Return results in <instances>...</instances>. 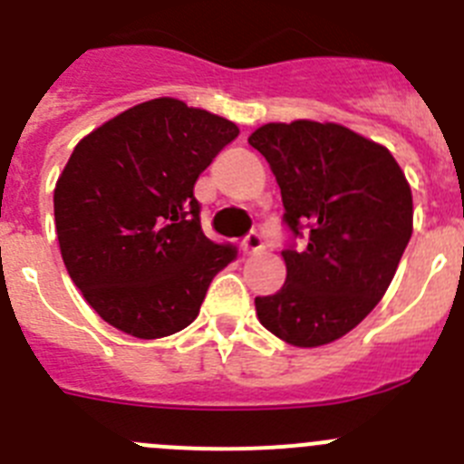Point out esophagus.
<instances>
[{
  "label": "esophagus",
  "mask_w": 464,
  "mask_h": 464,
  "mask_svg": "<svg viewBox=\"0 0 464 464\" xmlns=\"http://www.w3.org/2000/svg\"><path fill=\"white\" fill-rule=\"evenodd\" d=\"M240 246H242V254H245V256H252V254H258L266 249V242H263V237L258 236L256 231H252L249 236L245 237V240H242Z\"/></svg>",
  "instance_id": "obj_1"
}]
</instances>
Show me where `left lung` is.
I'll return each instance as SVG.
<instances>
[{
	"label": "left lung",
	"instance_id": "8db88e82",
	"mask_svg": "<svg viewBox=\"0 0 464 464\" xmlns=\"http://www.w3.org/2000/svg\"><path fill=\"white\" fill-rule=\"evenodd\" d=\"M249 144L279 183L285 227L306 240L281 252L285 284L256 297L258 320L297 348L332 343L387 293L412 236V189L384 146L339 123H266Z\"/></svg>",
	"mask_w": 464,
	"mask_h": 464
}]
</instances>
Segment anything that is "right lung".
I'll use <instances>...</instances> for the list:
<instances>
[{
	"label": "right lung",
	"mask_w": 464,
	"mask_h": 464,
	"mask_svg": "<svg viewBox=\"0 0 464 464\" xmlns=\"http://www.w3.org/2000/svg\"><path fill=\"white\" fill-rule=\"evenodd\" d=\"M237 134L222 116L155 98L75 146L54 188L56 236L72 284L111 327L162 339L198 315L237 252L203 236L194 183Z\"/></svg>",
	"instance_id": "right-lung-1"
}]
</instances>
